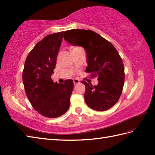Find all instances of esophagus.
<instances>
[{
  "label": "esophagus",
  "instance_id": "esophagus-1",
  "mask_svg": "<svg viewBox=\"0 0 155 155\" xmlns=\"http://www.w3.org/2000/svg\"><path fill=\"white\" fill-rule=\"evenodd\" d=\"M73 82H74V84H75V85L78 84V83H80L79 80H78V79H74V80L73 81Z\"/></svg>",
  "mask_w": 155,
  "mask_h": 155
}]
</instances>
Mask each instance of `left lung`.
<instances>
[{"label":"left lung","instance_id":"1","mask_svg":"<svg viewBox=\"0 0 155 155\" xmlns=\"http://www.w3.org/2000/svg\"><path fill=\"white\" fill-rule=\"evenodd\" d=\"M64 38L73 46L83 47L87 53L86 72L98 77V83L81 81L86 87L84 100L92 109L104 111L117 103L124 83V68L117 49L109 41L93 31L72 29L64 31Z\"/></svg>","mask_w":155,"mask_h":155}]
</instances>
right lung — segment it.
<instances>
[{
  "label": "right lung",
  "instance_id": "obj_1",
  "mask_svg": "<svg viewBox=\"0 0 155 155\" xmlns=\"http://www.w3.org/2000/svg\"><path fill=\"white\" fill-rule=\"evenodd\" d=\"M64 32L47 35L29 52L25 62L22 81L28 101L38 113L48 118L64 114L70 107L74 83H53V73Z\"/></svg>",
  "mask_w": 155,
  "mask_h": 155
}]
</instances>
